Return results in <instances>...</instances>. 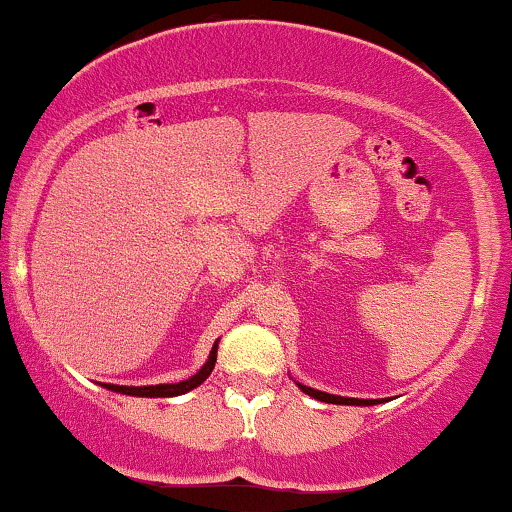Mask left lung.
<instances>
[{"label":"left lung","instance_id":"left-lung-1","mask_svg":"<svg viewBox=\"0 0 512 512\" xmlns=\"http://www.w3.org/2000/svg\"><path fill=\"white\" fill-rule=\"evenodd\" d=\"M298 384V381H295ZM298 389L307 393L310 398H317L322 400V403H334V405H377L381 403L384 398H377V400H365V398H346V396H334V393H324V391H317V389H310V386H303L298 384Z\"/></svg>","mask_w":512,"mask_h":512}]
</instances>
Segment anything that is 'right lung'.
Segmentation results:
<instances>
[{"mask_svg":"<svg viewBox=\"0 0 512 512\" xmlns=\"http://www.w3.org/2000/svg\"><path fill=\"white\" fill-rule=\"evenodd\" d=\"M217 348L219 341L214 343L212 350H209L207 362L202 365L193 377H188L186 381H178V384H155V386H119V384H102L104 389L114 391V393H123V396H138V398H174V396H183V393L197 389V386L205 381L209 374H212L214 362H217Z\"/></svg>","mask_w":512,"mask_h":512,"instance_id":"obj_1","label":"right lung"}]
</instances>
